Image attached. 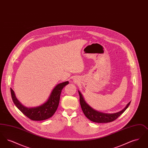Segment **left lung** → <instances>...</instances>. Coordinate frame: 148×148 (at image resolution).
Wrapping results in <instances>:
<instances>
[{"instance_id": "8db88e82", "label": "left lung", "mask_w": 148, "mask_h": 148, "mask_svg": "<svg viewBox=\"0 0 148 148\" xmlns=\"http://www.w3.org/2000/svg\"><path fill=\"white\" fill-rule=\"evenodd\" d=\"M79 92V94L80 97V103L82 107V109L84 114L86 117L95 123H106L112 122L114 120L116 119L119 116L124 113L128 106L130 105V101L127 106L120 112L118 113H113V114H107L99 112L94 109H93L90 106H89L85 101L81 92Z\"/></svg>"}]
</instances>
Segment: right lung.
I'll list each match as a JSON object with an SVG mask.
<instances>
[{
  "label": "right lung",
  "mask_w": 148,
  "mask_h": 148,
  "mask_svg": "<svg viewBox=\"0 0 148 148\" xmlns=\"http://www.w3.org/2000/svg\"><path fill=\"white\" fill-rule=\"evenodd\" d=\"M69 84V82H65L56 86L50 95L48 100L42 106L27 108L23 106L16 98L14 90L10 88L11 95L14 104L30 119L41 121L48 119L56 113L59 106L60 94L64 87Z\"/></svg>",
  "instance_id": "add662e5"
}]
</instances>
